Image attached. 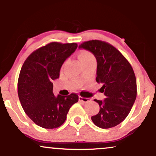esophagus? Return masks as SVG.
I'll return each mask as SVG.
<instances>
[{
    "instance_id": "obj_1",
    "label": "esophagus",
    "mask_w": 156,
    "mask_h": 156,
    "mask_svg": "<svg viewBox=\"0 0 156 156\" xmlns=\"http://www.w3.org/2000/svg\"><path fill=\"white\" fill-rule=\"evenodd\" d=\"M78 100H79L80 102H82V103H88V102L90 101V99H89V98H83V97H81V96H79Z\"/></svg>"
}]
</instances>
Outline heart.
I'll return each mask as SVG.
<instances>
[{"label": "heart", "instance_id": "b5f03b06", "mask_svg": "<svg viewBox=\"0 0 156 156\" xmlns=\"http://www.w3.org/2000/svg\"><path fill=\"white\" fill-rule=\"evenodd\" d=\"M79 59L81 63H83L89 61H95V58L91 52L83 51L79 54Z\"/></svg>", "mask_w": 156, "mask_h": 156}]
</instances>
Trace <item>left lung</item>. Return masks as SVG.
Segmentation results:
<instances>
[{
	"label": "left lung",
	"instance_id": "8db88e82",
	"mask_svg": "<svg viewBox=\"0 0 156 156\" xmlns=\"http://www.w3.org/2000/svg\"><path fill=\"white\" fill-rule=\"evenodd\" d=\"M95 56L96 81L103 87L104 101L94 100L100 105V112L92 116L94 124L103 129L121 123L128 115L137 94L135 73L128 61L116 48L104 41L93 39L78 46Z\"/></svg>",
	"mask_w": 156,
	"mask_h": 156
}]
</instances>
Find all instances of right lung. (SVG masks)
<instances>
[{
  "label": "right lung",
  "instance_id": "add662e5",
  "mask_svg": "<svg viewBox=\"0 0 156 156\" xmlns=\"http://www.w3.org/2000/svg\"><path fill=\"white\" fill-rule=\"evenodd\" d=\"M78 47L76 43L53 42L34 51L23 63L17 82V92L23 110L35 124L47 129L60 127L78 95L54 96L53 80Z\"/></svg>",
  "mask_w": 156,
  "mask_h": 156
}]
</instances>
